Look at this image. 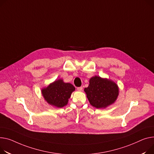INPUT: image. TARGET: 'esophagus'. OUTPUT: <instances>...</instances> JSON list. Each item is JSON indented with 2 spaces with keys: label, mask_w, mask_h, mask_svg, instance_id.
I'll return each instance as SVG.
<instances>
[{
  "label": "esophagus",
  "mask_w": 154,
  "mask_h": 154,
  "mask_svg": "<svg viewBox=\"0 0 154 154\" xmlns=\"http://www.w3.org/2000/svg\"><path fill=\"white\" fill-rule=\"evenodd\" d=\"M82 90H83V88H82V87H77V90H78V91H82Z\"/></svg>",
  "instance_id": "obj_1"
}]
</instances>
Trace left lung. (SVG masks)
Listing matches in <instances>:
<instances>
[{
  "mask_svg": "<svg viewBox=\"0 0 154 154\" xmlns=\"http://www.w3.org/2000/svg\"><path fill=\"white\" fill-rule=\"evenodd\" d=\"M84 91L91 105L97 108H105L115 103L119 95V88L113 81L94 76L89 80Z\"/></svg>",
  "mask_w": 154,
  "mask_h": 154,
  "instance_id": "obj_1",
  "label": "left lung"
}]
</instances>
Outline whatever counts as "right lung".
I'll return each instance as SVG.
<instances>
[{
  "mask_svg": "<svg viewBox=\"0 0 154 154\" xmlns=\"http://www.w3.org/2000/svg\"><path fill=\"white\" fill-rule=\"evenodd\" d=\"M74 90L73 85L59 79L43 88L42 93L48 103L57 108H62L67 105L69 98Z\"/></svg>",
  "mask_w": 154,
  "mask_h": 154,
  "instance_id": "add662e5",
  "label": "right lung"
}]
</instances>
